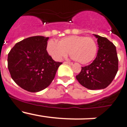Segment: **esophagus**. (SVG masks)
<instances>
[{"label": "esophagus", "instance_id": "34e87169", "mask_svg": "<svg viewBox=\"0 0 127 127\" xmlns=\"http://www.w3.org/2000/svg\"><path fill=\"white\" fill-rule=\"evenodd\" d=\"M64 64L69 65H72V62H64Z\"/></svg>", "mask_w": 127, "mask_h": 127}]
</instances>
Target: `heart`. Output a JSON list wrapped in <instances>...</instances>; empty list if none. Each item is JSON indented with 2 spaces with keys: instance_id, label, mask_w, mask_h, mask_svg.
<instances>
[{
  "instance_id": "b5f03b06",
  "label": "heart",
  "mask_w": 127,
  "mask_h": 127,
  "mask_svg": "<svg viewBox=\"0 0 127 127\" xmlns=\"http://www.w3.org/2000/svg\"><path fill=\"white\" fill-rule=\"evenodd\" d=\"M46 50L54 60H62L69 51L73 59L86 64L95 58L98 47L97 42L92 37L73 35L62 38L58 42L50 40L47 43Z\"/></svg>"
}]
</instances>
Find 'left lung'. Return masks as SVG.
Masks as SVG:
<instances>
[{"instance_id": "obj_1", "label": "left lung", "mask_w": 127, "mask_h": 127, "mask_svg": "<svg viewBox=\"0 0 127 127\" xmlns=\"http://www.w3.org/2000/svg\"><path fill=\"white\" fill-rule=\"evenodd\" d=\"M98 50L91 64L81 67L76 79L89 90L104 89L111 83L118 70V58L116 46L106 37L95 35Z\"/></svg>"}]
</instances>
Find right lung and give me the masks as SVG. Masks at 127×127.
<instances>
[{"instance_id":"1","label":"right lung","mask_w":127,"mask_h":127,"mask_svg":"<svg viewBox=\"0 0 127 127\" xmlns=\"http://www.w3.org/2000/svg\"><path fill=\"white\" fill-rule=\"evenodd\" d=\"M49 37L33 36L16 44L8 53L7 67L16 83L30 92H37L50 86L58 67L48 54Z\"/></svg>"}]
</instances>
